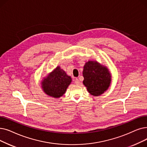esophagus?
Listing matches in <instances>:
<instances>
[{
	"label": "esophagus",
	"mask_w": 147,
	"mask_h": 147,
	"mask_svg": "<svg viewBox=\"0 0 147 147\" xmlns=\"http://www.w3.org/2000/svg\"><path fill=\"white\" fill-rule=\"evenodd\" d=\"M75 84H76V85H79V84H80V81H79V79L76 78V79H75Z\"/></svg>",
	"instance_id": "obj_1"
}]
</instances>
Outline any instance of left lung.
Segmentation results:
<instances>
[{
	"instance_id": "obj_1",
	"label": "left lung",
	"mask_w": 147,
	"mask_h": 147,
	"mask_svg": "<svg viewBox=\"0 0 147 147\" xmlns=\"http://www.w3.org/2000/svg\"><path fill=\"white\" fill-rule=\"evenodd\" d=\"M83 81L87 90L91 95L98 96L110 86L111 75L108 69L95 61H88L83 71Z\"/></svg>"
}]
</instances>
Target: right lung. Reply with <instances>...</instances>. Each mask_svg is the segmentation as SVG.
<instances>
[{"label":"right lung","mask_w":147,"mask_h":147,"mask_svg":"<svg viewBox=\"0 0 147 147\" xmlns=\"http://www.w3.org/2000/svg\"><path fill=\"white\" fill-rule=\"evenodd\" d=\"M71 82V77L58 67L44 79L42 82V88L44 92L48 95L59 98L64 94Z\"/></svg>","instance_id":"obj_1"}]
</instances>
